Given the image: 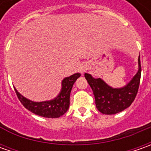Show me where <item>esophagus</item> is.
<instances>
[{"instance_id": "obj_1", "label": "esophagus", "mask_w": 151, "mask_h": 151, "mask_svg": "<svg viewBox=\"0 0 151 151\" xmlns=\"http://www.w3.org/2000/svg\"><path fill=\"white\" fill-rule=\"evenodd\" d=\"M86 70V66H82V67H81V70H81V72L83 73L85 71V70Z\"/></svg>"}]
</instances>
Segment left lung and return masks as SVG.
I'll list each match as a JSON object with an SVG mask.
<instances>
[{
  "instance_id": "1",
  "label": "left lung",
  "mask_w": 151,
  "mask_h": 151,
  "mask_svg": "<svg viewBox=\"0 0 151 151\" xmlns=\"http://www.w3.org/2000/svg\"><path fill=\"white\" fill-rule=\"evenodd\" d=\"M138 64L139 70L136 75L125 86L121 88H113L101 78H93L90 74H85V77L92 89L96 107L99 112L107 115L115 114L124 111L132 104L140 82V57H139Z\"/></svg>"
}]
</instances>
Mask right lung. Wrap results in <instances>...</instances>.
<instances>
[{"mask_svg":"<svg viewBox=\"0 0 151 151\" xmlns=\"http://www.w3.org/2000/svg\"><path fill=\"white\" fill-rule=\"evenodd\" d=\"M80 76V73H76L65 77L62 81V88L59 95L50 101H32L22 96L16 88L14 89L21 103L30 112L44 118H60L66 113L70 107V91L74 83Z\"/></svg>","mask_w":151,"mask_h":151,"instance_id":"1","label":"right lung"}]
</instances>
